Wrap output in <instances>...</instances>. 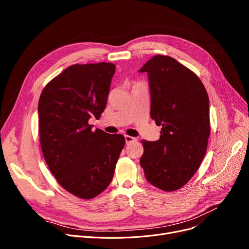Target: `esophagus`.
<instances>
[{
    "mask_svg": "<svg viewBox=\"0 0 249 249\" xmlns=\"http://www.w3.org/2000/svg\"><path fill=\"white\" fill-rule=\"evenodd\" d=\"M137 139L135 137H132V136H129V135H125V141L128 144V143H131V142H134L136 141Z\"/></svg>",
    "mask_w": 249,
    "mask_h": 249,
    "instance_id": "esophagus-1",
    "label": "esophagus"
}]
</instances>
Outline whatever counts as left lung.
I'll return each mask as SVG.
<instances>
[{"label": "left lung", "mask_w": 249, "mask_h": 249, "mask_svg": "<svg viewBox=\"0 0 249 249\" xmlns=\"http://www.w3.org/2000/svg\"><path fill=\"white\" fill-rule=\"evenodd\" d=\"M140 71L149 77L151 119L161 126L158 141H141L140 165L152 186L174 192L193 178L205 156L209 97L199 76L171 56L154 55Z\"/></svg>", "instance_id": "8db88e82"}]
</instances>
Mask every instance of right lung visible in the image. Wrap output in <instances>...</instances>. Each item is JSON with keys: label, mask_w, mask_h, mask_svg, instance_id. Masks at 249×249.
Wrapping results in <instances>:
<instances>
[{"label": "right lung", "mask_w": 249, "mask_h": 249, "mask_svg": "<svg viewBox=\"0 0 249 249\" xmlns=\"http://www.w3.org/2000/svg\"><path fill=\"white\" fill-rule=\"evenodd\" d=\"M116 65L72 64L44 87L38 102L39 138L44 160L58 184L89 200L107 189L125 145L121 134L91 130L107 105Z\"/></svg>", "instance_id": "obj_1"}]
</instances>
